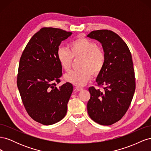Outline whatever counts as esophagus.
<instances>
[{"instance_id": "esophagus-1", "label": "esophagus", "mask_w": 151, "mask_h": 151, "mask_svg": "<svg viewBox=\"0 0 151 151\" xmlns=\"http://www.w3.org/2000/svg\"><path fill=\"white\" fill-rule=\"evenodd\" d=\"M83 88H81V87H79V86H77L76 87V90L77 91H81L83 90Z\"/></svg>"}]
</instances>
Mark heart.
Returning a JSON list of instances; mask_svg holds the SVG:
<instances>
[{"instance_id": "heart-1", "label": "heart", "mask_w": 151, "mask_h": 151, "mask_svg": "<svg viewBox=\"0 0 151 151\" xmlns=\"http://www.w3.org/2000/svg\"><path fill=\"white\" fill-rule=\"evenodd\" d=\"M69 50L60 47L57 52L58 61L65 71L70 70L73 58L82 57L80 69L72 70L65 76V79L72 84L83 86L89 81L93 72L98 74L103 68L106 55L96 43L85 38H78L68 44Z\"/></svg>"}]
</instances>
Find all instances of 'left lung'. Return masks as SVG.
<instances>
[{"label":"left lung","instance_id":"obj_1","mask_svg":"<svg viewBox=\"0 0 151 151\" xmlns=\"http://www.w3.org/2000/svg\"><path fill=\"white\" fill-rule=\"evenodd\" d=\"M87 37L101 43L106 60L96 81L103 89L90 87L88 113L95 122L110 125L119 121L129 109L135 90L133 61L125 42L114 32L93 31Z\"/></svg>","mask_w":151,"mask_h":151}]
</instances>
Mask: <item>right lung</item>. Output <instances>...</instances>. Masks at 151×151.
I'll return each instance as SVG.
<instances>
[{
    "mask_svg": "<svg viewBox=\"0 0 151 151\" xmlns=\"http://www.w3.org/2000/svg\"><path fill=\"white\" fill-rule=\"evenodd\" d=\"M71 32L43 28L29 41L20 58L17 85L28 115L45 125L65 117L67 103L73 91L69 83L57 88L62 75L57 52L62 41Z\"/></svg>",
    "mask_w": 151,
    "mask_h": 151,
    "instance_id": "add662e5",
    "label": "right lung"
}]
</instances>
